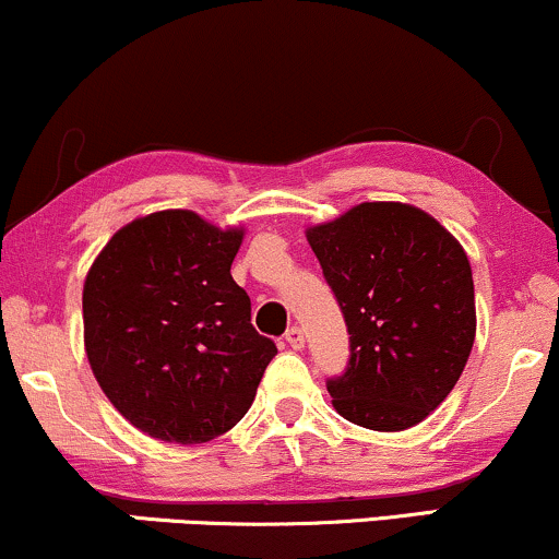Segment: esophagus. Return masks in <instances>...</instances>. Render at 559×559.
<instances>
[{
  "mask_svg": "<svg viewBox=\"0 0 559 559\" xmlns=\"http://www.w3.org/2000/svg\"><path fill=\"white\" fill-rule=\"evenodd\" d=\"M285 340H287V345L295 347V350H300V347L306 345V340H304V330H300V326H290V330L285 332Z\"/></svg>",
  "mask_w": 559,
  "mask_h": 559,
  "instance_id": "1",
  "label": "esophagus"
}]
</instances>
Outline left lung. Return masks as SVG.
I'll list each match as a JSON object with an SVG mask.
<instances>
[{
  "instance_id": "obj_1",
  "label": "left lung",
  "mask_w": 559,
  "mask_h": 559,
  "mask_svg": "<svg viewBox=\"0 0 559 559\" xmlns=\"http://www.w3.org/2000/svg\"><path fill=\"white\" fill-rule=\"evenodd\" d=\"M350 334L343 377L326 382L350 424L403 431L457 384L476 337L474 274L463 246L411 203L371 201L308 227Z\"/></svg>"
}]
</instances>
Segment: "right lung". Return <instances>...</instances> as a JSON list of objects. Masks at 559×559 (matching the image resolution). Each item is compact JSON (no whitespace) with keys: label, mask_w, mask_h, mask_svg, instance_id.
Masks as SVG:
<instances>
[{"label":"right lung","mask_w":559,"mask_h":559,"mask_svg":"<svg viewBox=\"0 0 559 559\" xmlns=\"http://www.w3.org/2000/svg\"><path fill=\"white\" fill-rule=\"evenodd\" d=\"M242 229L167 209L117 229L83 285L85 356L143 435L201 444L251 408L277 345L229 274Z\"/></svg>","instance_id":"1"}]
</instances>
